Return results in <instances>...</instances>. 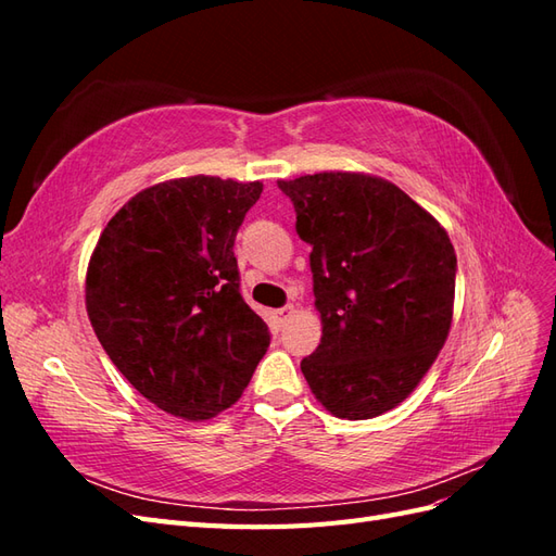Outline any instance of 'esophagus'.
<instances>
[{"mask_svg": "<svg viewBox=\"0 0 556 556\" xmlns=\"http://www.w3.org/2000/svg\"><path fill=\"white\" fill-rule=\"evenodd\" d=\"M292 315H294V306H282V308L274 311V323H276L278 327H282Z\"/></svg>", "mask_w": 556, "mask_h": 556, "instance_id": "1", "label": "esophagus"}]
</instances>
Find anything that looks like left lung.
Returning a JSON list of instances; mask_svg holds the SVG:
<instances>
[{
	"mask_svg": "<svg viewBox=\"0 0 556 556\" xmlns=\"http://www.w3.org/2000/svg\"><path fill=\"white\" fill-rule=\"evenodd\" d=\"M311 252L323 339L301 371L345 419L392 410L450 333L457 255L422 206L378 176L325 172L278 180Z\"/></svg>",
	"mask_w": 556,
	"mask_h": 556,
	"instance_id": "obj_1",
	"label": "left lung"
}]
</instances>
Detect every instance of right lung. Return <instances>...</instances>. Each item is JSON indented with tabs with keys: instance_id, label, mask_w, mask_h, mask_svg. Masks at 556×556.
I'll return each mask as SVG.
<instances>
[{
	"instance_id": "add662e5",
	"label": "right lung",
	"mask_w": 556,
	"mask_h": 556,
	"mask_svg": "<svg viewBox=\"0 0 556 556\" xmlns=\"http://www.w3.org/2000/svg\"><path fill=\"white\" fill-rule=\"evenodd\" d=\"M262 182L190 176L117 211L90 257L86 306L134 390L182 419L239 401L271 343L241 296L233 241Z\"/></svg>"
}]
</instances>
